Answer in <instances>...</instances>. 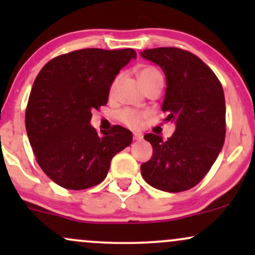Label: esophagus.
Here are the masks:
<instances>
[{"label":"esophagus","mask_w":255,"mask_h":255,"mask_svg":"<svg viewBox=\"0 0 255 255\" xmlns=\"http://www.w3.org/2000/svg\"><path fill=\"white\" fill-rule=\"evenodd\" d=\"M134 140H136V141H140V140H142V134L135 131V133H134Z\"/></svg>","instance_id":"esophagus-1"}]
</instances>
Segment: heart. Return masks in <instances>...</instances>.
Returning <instances> with one entry per match:
<instances>
[{
    "label": "heart",
    "mask_w": 255,
    "mask_h": 255,
    "mask_svg": "<svg viewBox=\"0 0 255 255\" xmlns=\"http://www.w3.org/2000/svg\"><path fill=\"white\" fill-rule=\"evenodd\" d=\"M137 77H139L140 81H141L146 89L152 81L156 80L158 78H162V74L156 68H153V67L145 66L137 69ZM120 80H121V75L116 77L115 80H114L113 85H111V92L115 91ZM119 120L121 122H124L125 125L129 126V127H136V126H139L140 120H141V114L133 109H125L119 113Z\"/></svg>",
    "instance_id": "obj_1"
}]
</instances>
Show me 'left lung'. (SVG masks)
Wrapping results in <instances>:
<instances>
[{"label": "left lung", "instance_id": "8db88e82", "mask_svg": "<svg viewBox=\"0 0 255 255\" xmlns=\"http://www.w3.org/2000/svg\"><path fill=\"white\" fill-rule=\"evenodd\" d=\"M142 58L158 64L166 79L162 110L176 126L166 140L146 134L153 152L140 166L144 180L164 192L191 189L209 172L224 145L223 87L198 56L177 48L147 49Z\"/></svg>", "mask_w": 255, "mask_h": 255}]
</instances>
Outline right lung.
<instances>
[{"label":"right lung","instance_id":"obj_1","mask_svg":"<svg viewBox=\"0 0 255 255\" xmlns=\"http://www.w3.org/2000/svg\"><path fill=\"white\" fill-rule=\"evenodd\" d=\"M131 58L133 49H83L52 58L37 75L26 131L38 164L58 186L80 191L101 183L113 157L130 145V130L114 126L98 135L90 121Z\"/></svg>","mask_w":255,"mask_h":255}]
</instances>
